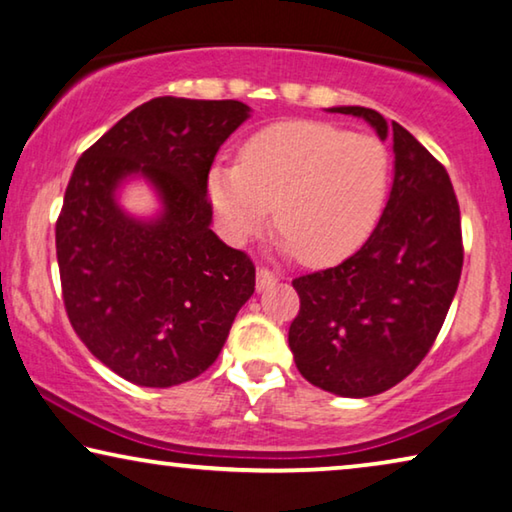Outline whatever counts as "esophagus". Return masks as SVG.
<instances>
[{"instance_id":"34e87169","label":"esophagus","mask_w":512,"mask_h":512,"mask_svg":"<svg viewBox=\"0 0 512 512\" xmlns=\"http://www.w3.org/2000/svg\"><path fill=\"white\" fill-rule=\"evenodd\" d=\"M275 282H278V275H275L269 269H264V266H259V269H257V289L259 291L269 289L271 285H275Z\"/></svg>"}]
</instances>
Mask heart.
<instances>
[{
  "mask_svg": "<svg viewBox=\"0 0 512 512\" xmlns=\"http://www.w3.org/2000/svg\"><path fill=\"white\" fill-rule=\"evenodd\" d=\"M392 159L369 134L296 120L250 136L239 166L209 170L207 191L225 237L241 243L275 207L280 246L307 264H332L358 250L383 212Z\"/></svg>",
  "mask_w": 512,
  "mask_h": 512,
  "instance_id": "b5f03b06",
  "label": "heart"
}]
</instances>
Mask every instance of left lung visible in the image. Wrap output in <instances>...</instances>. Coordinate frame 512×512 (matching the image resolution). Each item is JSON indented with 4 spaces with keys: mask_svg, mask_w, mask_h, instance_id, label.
Listing matches in <instances>:
<instances>
[{
    "mask_svg": "<svg viewBox=\"0 0 512 512\" xmlns=\"http://www.w3.org/2000/svg\"><path fill=\"white\" fill-rule=\"evenodd\" d=\"M394 141V184L371 237L342 264L300 275L289 348L305 380L364 399L401 383L435 344L462 271L456 191L446 168L378 111L335 107Z\"/></svg>",
    "mask_w": 512,
    "mask_h": 512,
    "instance_id": "8db88e82",
    "label": "left lung"
}]
</instances>
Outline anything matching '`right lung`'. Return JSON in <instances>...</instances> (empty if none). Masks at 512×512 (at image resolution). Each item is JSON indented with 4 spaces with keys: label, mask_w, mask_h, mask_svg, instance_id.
I'll return each instance as SVG.
<instances>
[{
    "label": "right lung",
    "mask_w": 512,
    "mask_h": 512,
    "mask_svg": "<svg viewBox=\"0 0 512 512\" xmlns=\"http://www.w3.org/2000/svg\"><path fill=\"white\" fill-rule=\"evenodd\" d=\"M250 109L237 100L154 97L81 154L56 218L63 305L77 337L120 378L173 387L221 353L255 264L212 232L214 157ZM141 172L165 212L136 222L112 193Z\"/></svg>",
    "instance_id": "add662e5"
}]
</instances>
